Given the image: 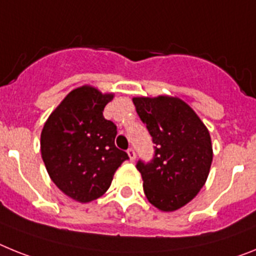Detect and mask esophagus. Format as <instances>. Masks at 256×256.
<instances>
[{
  "label": "esophagus",
  "instance_id": "1",
  "mask_svg": "<svg viewBox=\"0 0 256 256\" xmlns=\"http://www.w3.org/2000/svg\"><path fill=\"white\" fill-rule=\"evenodd\" d=\"M128 158H130V161H134L135 157H136V154H135V150H132V148H128Z\"/></svg>",
  "mask_w": 256,
  "mask_h": 256
}]
</instances>
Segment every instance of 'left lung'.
Segmentation results:
<instances>
[{"instance_id":"left-lung-1","label":"left lung","mask_w":256,"mask_h":256,"mask_svg":"<svg viewBox=\"0 0 256 256\" xmlns=\"http://www.w3.org/2000/svg\"><path fill=\"white\" fill-rule=\"evenodd\" d=\"M132 102L156 144L152 161L136 164L146 197L158 210H178L208 180L212 162L210 132L179 98L136 96Z\"/></svg>"}]
</instances>
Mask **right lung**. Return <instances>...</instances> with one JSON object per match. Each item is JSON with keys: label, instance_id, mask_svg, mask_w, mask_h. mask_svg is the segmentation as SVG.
I'll return each instance as SVG.
<instances>
[{"label": "right lung", "instance_id": "obj_1", "mask_svg": "<svg viewBox=\"0 0 256 256\" xmlns=\"http://www.w3.org/2000/svg\"><path fill=\"white\" fill-rule=\"evenodd\" d=\"M114 94L84 85L52 110L41 132V156L51 180L74 201H94L108 190L116 170L128 160L114 146L117 128L104 118Z\"/></svg>", "mask_w": 256, "mask_h": 256}]
</instances>
